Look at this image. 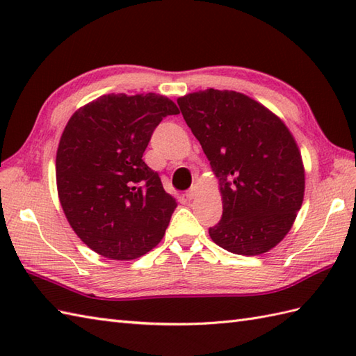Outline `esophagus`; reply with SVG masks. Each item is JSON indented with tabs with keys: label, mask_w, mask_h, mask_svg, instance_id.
<instances>
[{
	"label": "esophagus",
	"mask_w": 356,
	"mask_h": 356,
	"mask_svg": "<svg viewBox=\"0 0 356 356\" xmlns=\"http://www.w3.org/2000/svg\"><path fill=\"white\" fill-rule=\"evenodd\" d=\"M195 193H197V190H195V186L190 188V190H188V191H186V194H185V195H186V199H188V200H193V199L195 197Z\"/></svg>",
	"instance_id": "1"
}]
</instances>
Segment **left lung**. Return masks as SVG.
<instances>
[{
    "label": "left lung",
    "mask_w": 356,
    "mask_h": 356,
    "mask_svg": "<svg viewBox=\"0 0 356 356\" xmlns=\"http://www.w3.org/2000/svg\"><path fill=\"white\" fill-rule=\"evenodd\" d=\"M177 104L220 182L223 214L214 243L259 255L289 232L305 195V168L291 131L261 104L229 90H203Z\"/></svg>",
    "instance_id": "obj_1"
}]
</instances>
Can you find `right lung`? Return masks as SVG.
<instances>
[{"label": "right lung", "mask_w": 356, "mask_h": 356, "mask_svg": "<svg viewBox=\"0 0 356 356\" xmlns=\"http://www.w3.org/2000/svg\"><path fill=\"white\" fill-rule=\"evenodd\" d=\"M177 105L156 93L105 95L67 122L56 153L59 202L84 243L111 260H134L162 240L176 199L143 162L161 120Z\"/></svg>", "instance_id": "1"}]
</instances>
